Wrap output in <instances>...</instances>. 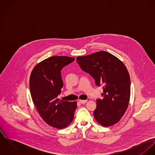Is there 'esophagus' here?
<instances>
[{"mask_svg":"<svg viewBox=\"0 0 155 155\" xmlns=\"http://www.w3.org/2000/svg\"><path fill=\"white\" fill-rule=\"evenodd\" d=\"M79 102L80 103H81V104H85V103H86L87 102V100H79Z\"/></svg>","mask_w":155,"mask_h":155,"instance_id":"obj_1","label":"esophagus"}]
</instances>
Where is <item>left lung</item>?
<instances>
[{"instance_id": "obj_1", "label": "left lung", "mask_w": 155, "mask_h": 155, "mask_svg": "<svg viewBox=\"0 0 155 155\" xmlns=\"http://www.w3.org/2000/svg\"><path fill=\"white\" fill-rule=\"evenodd\" d=\"M76 61L82 70L94 79L97 86L103 85V98L97 100L94 111L95 120L106 127L116 124L125 114L130 98V77L127 67L106 51L78 57Z\"/></svg>"}]
</instances>
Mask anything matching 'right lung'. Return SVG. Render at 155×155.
I'll use <instances>...</instances> for the list:
<instances>
[{
	"mask_svg": "<svg viewBox=\"0 0 155 155\" xmlns=\"http://www.w3.org/2000/svg\"><path fill=\"white\" fill-rule=\"evenodd\" d=\"M74 58L52 56L38 63L31 73L29 85L33 102L41 117L49 125L62 129L73 120L77 102L58 98L63 82L61 69Z\"/></svg>",
	"mask_w": 155,
	"mask_h": 155,
	"instance_id": "1",
	"label": "right lung"
}]
</instances>
